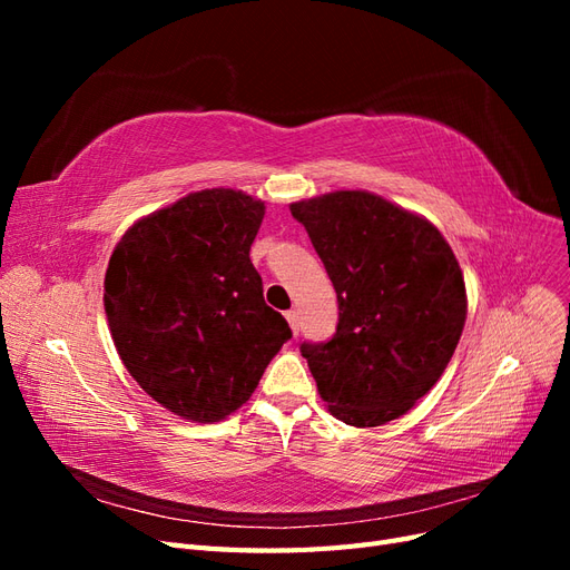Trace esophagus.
Here are the masks:
<instances>
[{
	"label": "esophagus",
	"mask_w": 570,
	"mask_h": 570,
	"mask_svg": "<svg viewBox=\"0 0 570 570\" xmlns=\"http://www.w3.org/2000/svg\"><path fill=\"white\" fill-rule=\"evenodd\" d=\"M285 318H287V323H289V327H292V335H299V314L297 312H287L285 314Z\"/></svg>",
	"instance_id": "34e87169"
}]
</instances>
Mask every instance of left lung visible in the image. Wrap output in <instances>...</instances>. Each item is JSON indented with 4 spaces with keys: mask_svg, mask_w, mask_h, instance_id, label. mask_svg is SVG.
Wrapping results in <instances>:
<instances>
[{
    "mask_svg": "<svg viewBox=\"0 0 570 570\" xmlns=\"http://www.w3.org/2000/svg\"><path fill=\"white\" fill-rule=\"evenodd\" d=\"M337 292V331L302 356L335 419L375 428L430 392L465 323L452 247L428 218L366 189L289 204Z\"/></svg>",
    "mask_w": 570,
    "mask_h": 570,
    "instance_id": "1",
    "label": "left lung"
}]
</instances>
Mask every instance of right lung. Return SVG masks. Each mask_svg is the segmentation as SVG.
Returning a JSON list of instances; mask_svg holds the SVG:
<instances>
[{
    "mask_svg": "<svg viewBox=\"0 0 570 570\" xmlns=\"http://www.w3.org/2000/svg\"><path fill=\"white\" fill-rule=\"evenodd\" d=\"M264 214L239 189H199L132 223L109 258L105 312L118 356L180 419L230 416L292 337L249 258Z\"/></svg>",
    "mask_w": 570,
    "mask_h": 570,
    "instance_id": "right-lung-1",
    "label": "right lung"
}]
</instances>
